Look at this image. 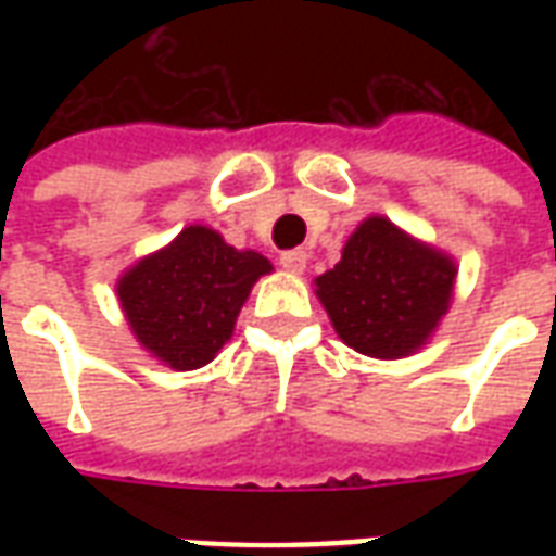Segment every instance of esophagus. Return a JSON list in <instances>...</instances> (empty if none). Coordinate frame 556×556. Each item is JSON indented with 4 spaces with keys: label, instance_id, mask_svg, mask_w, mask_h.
Masks as SVG:
<instances>
[{
    "label": "esophagus",
    "instance_id": "esophagus-1",
    "mask_svg": "<svg viewBox=\"0 0 556 556\" xmlns=\"http://www.w3.org/2000/svg\"><path fill=\"white\" fill-rule=\"evenodd\" d=\"M306 250H286V253H279V265L286 267V270H291V274H303V267H306Z\"/></svg>",
    "mask_w": 556,
    "mask_h": 556
}]
</instances>
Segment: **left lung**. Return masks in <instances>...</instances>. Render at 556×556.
I'll list each match as a JSON object with an SVG mask.
<instances>
[{
	"instance_id": "obj_1",
	"label": "left lung",
	"mask_w": 556,
	"mask_h": 556,
	"mask_svg": "<svg viewBox=\"0 0 556 556\" xmlns=\"http://www.w3.org/2000/svg\"><path fill=\"white\" fill-rule=\"evenodd\" d=\"M455 265L390 219L369 217L342 262L315 279L339 339L361 354L396 361L426 345L453 298Z\"/></svg>"
}]
</instances>
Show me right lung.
<instances>
[{
    "label": "right lung",
    "instance_id": "right-lung-1",
    "mask_svg": "<svg viewBox=\"0 0 556 556\" xmlns=\"http://www.w3.org/2000/svg\"><path fill=\"white\" fill-rule=\"evenodd\" d=\"M265 255L235 250L214 229L190 226L118 279V301L154 357L187 372L214 361L262 274Z\"/></svg>",
    "mask_w": 556,
    "mask_h": 556
}]
</instances>
